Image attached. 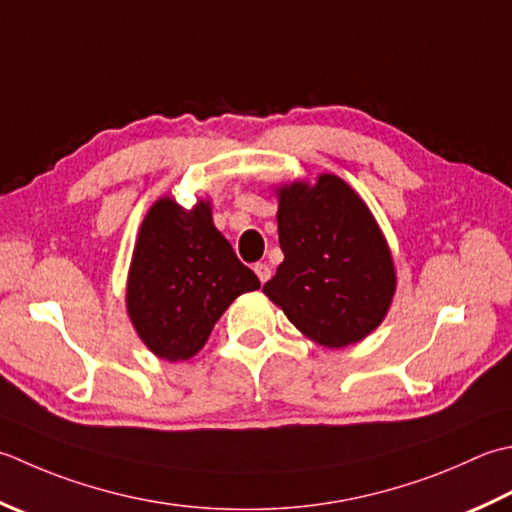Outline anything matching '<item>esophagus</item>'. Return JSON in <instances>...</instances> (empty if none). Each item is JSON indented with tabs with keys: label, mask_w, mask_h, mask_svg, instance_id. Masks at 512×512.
Listing matches in <instances>:
<instances>
[{
	"label": "esophagus",
	"mask_w": 512,
	"mask_h": 512,
	"mask_svg": "<svg viewBox=\"0 0 512 512\" xmlns=\"http://www.w3.org/2000/svg\"><path fill=\"white\" fill-rule=\"evenodd\" d=\"M253 270H255V275L259 277V282H262V284H266L268 279H270V273H273V270H270V266H268V264H262V262L255 264Z\"/></svg>",
	"instance_id": "1"
}]
</instances>
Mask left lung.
<instances>
[{
    "label": "left lung",
    "mask_w": 512,
    "mask_h": 512,
    "mask_svg": "<svg viewBox=\"0 0 512 512\" xmlns=\"http://www.w3.org/2000/svg\"><path fill=\"white\" fill-rule=\"evenodd\" d=\"M284 262L264 284L295 328L326 348L362 342L384 322L397 277L386 237L344 179L277 188Z\"/></svg>",
    "instance_id": "left-lung-1"
}]
</instances>
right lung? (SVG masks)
Segmentation results:
<instances>
[{
    "instance_id": "add662e5",
    "label": "right lung",
    "mask_w": 512,
    "mask_h": 512,
    "mask_svg": "<svg viewBox=\"0 0 512 512\" xmlns=\"http://www.w3.org/2000/svg\"><path fill=\"white\" fill-rule=\"evenodd\" d=\"M259 288L213 224L210 202L184 210L173 197L150 206L128 270L126 308L150 353L168 362L190 359L242 293Z\"/></svg>"
}]
</instances>
